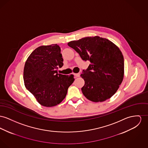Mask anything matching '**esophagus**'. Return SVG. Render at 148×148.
I'll return each instance as SVG.
<instances>
[{
	"label": "esophagus",
	"instance_id": "obj_1",
	"mask_svg": "<svg viewBox=\"0 0 148 148\" xmlns=\"http://www.w3.org/2000/svg\"><path fill=\"white\" fill-rule=\"evenodd\" d=\"M74 75L76 77H79V76H80V74L78 73H74Z\"/></svg>",
	"mask_w": 148,
	"mask_h": 148
}]
</instances>
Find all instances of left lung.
<instances>
[{
    "label": "left lung",
    "mask_w": 148,
    "mask_h": 148,
    "mask_svg": "<svg viewBox=\"0 0 148 148\" xmlns=\"http://www.w3.org/2000/svg\"><path fill=\"white\" fill-rule=\"evenodd\" d=\"M68 45L75 50L82 60H89L88 69L81 77L85 85L84 96L94 102L110 98L117 91L124 76V59L114 43L98 36L71 41Z\"/></svg>",
    "instance_id": "1"
}]
</instances>
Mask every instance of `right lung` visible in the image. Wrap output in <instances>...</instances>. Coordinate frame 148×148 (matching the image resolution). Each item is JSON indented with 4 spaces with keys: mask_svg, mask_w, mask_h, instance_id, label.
Listing matches in <instances>:
<instances>
[{
    "mask_svg": "<svg viewBox=\"0 0 148 148\" xmlns=\"http://www.w3.org/2000/svg\"><path fill=\"white\" fill-rule=\"evenodd\" d=\"M63 61L57 44L40 46L26 61L23 70L25 87L42 106L51 107L59 104L75 80L73 75L58 73L57 69L63 66Z\"/></svg>",
    "mask_w": 148,
    "mask_h": 148,
    "instance_id": "1",
    "label": "right lung"
}]
</instances>
